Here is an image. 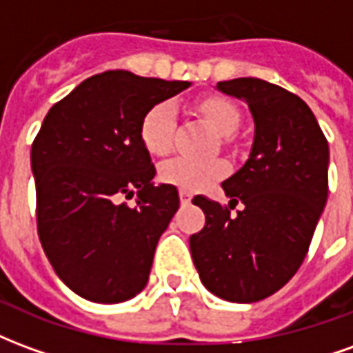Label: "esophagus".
Returning a JSON list of instances; mask_svg holds the SVG:
<instances>
[{
	"label": "esophagus",
	"instance_id": "1",
	"mask_svg": "<svg viewBox=\"0 0 353 353\" xmlns=\"http://www.w3.org/2000/svg\"><path fill=\"white\" fill-rule=\"evenodd\" d=\"M192 194L189 191H179V200H181V204H191Z\"/></svg>",
	"mask_w": 353,
	"mask_h": 353
}]
</instances>
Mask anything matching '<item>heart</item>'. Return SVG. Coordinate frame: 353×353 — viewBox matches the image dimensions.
Instances as JSON below:
<instances>
[{"label":"heart","instance_id":"obj_1","mask_svg":"<svg viewBox=\"0 0 353 353\" xmlns=\"http://www.w3.org/2000/svg\"><path fill=\"white\" fill-rule=\"evenodd\" d=\"M199 111L221 134L225 143L230 141V134L240 124V111L227 98H206L199 103ZM176 134V108L172 101H159L147 109L139 124V138L151 154H166L174 145ZM227 174V162L221 159L214 161H192L185 157L170 159L159 170L162 183L174 185L181 191H199L215 179Z\"/></svg>","mask_w":353,"mask_h":353}]
</instances>
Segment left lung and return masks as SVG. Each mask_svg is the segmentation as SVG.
Segmentation results:
<instances>
[{"mask_svg":"<svg viewBox=\"0 0 353 353\" xmlns=\"http://www.w3.org/2000/svg\"><path fill=\"white\" fill-rule=\"evenodd\" d=\"M217 88L245 100L255 121L250 159L223 181L229 206L196 194L206 225L189 238L208 291L230 303H257L288 283L310 248L329 192V145L296 94L255 77ZM238 201L245 208L230 214Z\"/></svg>","mask_w":353,"mask_h":353,"instance_id":"left-lung-1","label":"left lung"}]
</instances>
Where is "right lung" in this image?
<instances>
[{
	"mask_svg": "<svg viewBox=\"0 0 353 353\" xmlns=\"http://www.w3.org/2000/svg\"><path fill=\"white\" fill-rule=\"evenodd\" d=\"M189 85L98 73L57 101L35 136L37 234L58 278L87 301L123 303L147 285L179 196L174 185L151 183L154 164L139 124L151 105ZM134 190L136 207L118 204Z\"/></svg>",
	"mask_w": 353,
	"mask_h": 353,
	"instance_id": "obj_1",
	"label": "right lung"
}]
</instances>
